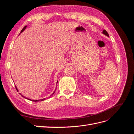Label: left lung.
I'll list each match as a JSON object with an SVG mask.
<instances>
[{
	"label": "left lung",
	"instance_id": "obj_1",
	"mask_svg": "<svg viewBox=\"0 0 134 134\" xmlns=\"http://www.w3.org/2000/svg\"><path fill=\"white\" fill-rule=\"evenodd\" d=\"M102 33L104 34V35H106L107 36H108H108H109V35H108V34L107 33V32L106 31V30H103V32H102Z\"/></svg>",
	"mask_w": 134,
	"mask_h": 134
}]
</instances>
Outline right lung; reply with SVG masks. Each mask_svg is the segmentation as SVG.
I'll return each instance as SVG.
<instances>
[{
    "instance_id": "add662e5",
    "label": "right lung",
    "mask_w": 134,
    "mask_h": 134,
    "mask_svg": "<svg viewBox=\"0 0 134 134\" xmlns=\"http://www.w3.org/2000/svg\"><path fill=\"white\" fill-rule=\"evenodd\" d=\"M26 27H27V26H25V27H24V28H23V29L22 30V31H21V33H22V32L24 31V30H25V29H26ZM57 83H58V81H57ZM15 88L16 89H17V90H17V87H15ZM56 91V90H55ZM55 91L53 92V93H52V94H51V96H52V95H53L54 94V93H55ZM19 94H21V96H22V97H24V98H26V99H28V100H32V101H34V102H38V101H42V100H44V99H46V98H43V99H38V100H34V99H29V98H26V97H24L23 96H22L21 94V93H19Z\"/></svg>"
}]
</instances>
